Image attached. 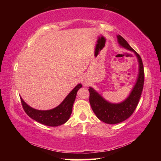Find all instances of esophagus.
I'll return each mask as SVG.
<instances>
[{"instance_id": "esophagus-1", "label": "esophagus", "mask_w": 161, "mask_h": 161, "mask_svg": "<svg viewBox=\"0 0 161 161\" xmlns=\"http://www.w3.org/2000/svg\"><path fill=\"white\" fill-rule=\"evenodd\" d=\"M82 84H83L84 86H86L87 84H88V83L86 82V81H84V80L82 81Z\"/></svg>"}]
</instances>
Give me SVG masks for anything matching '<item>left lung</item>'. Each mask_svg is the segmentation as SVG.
I'll return each instance as SVG.
<instances>
[{
  "label": "left lung",
  "mask_w": 161,
  "mask_h": 161,
  "mask_svg": "<svg viewBox=\"0 0 161 161\" xmlns=\"http://www.w3.org/2000/svg\"><path fill=\"white\" fill-rule=\"evenodd\" d=\"M117 41L120 47L133 52L138 63V73L134 85L126 99L119 103H111L106 100L99 92L89 86V103L95 115L100 121L108 124H116L125 121L131 116L139 102L144 82L143 65L141 57L130 47L121 35H117Z\"/></svg>",
  "instance_id": "obj_1"
}]
</instances>
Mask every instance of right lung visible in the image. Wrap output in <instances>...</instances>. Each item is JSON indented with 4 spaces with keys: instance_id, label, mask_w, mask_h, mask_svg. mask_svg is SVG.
<instances>
[{
    "instance_id": "right-lung-1",
    "label": "right lung",
    "mask_w": 161,
    "mask_h": 161,
    "mask_svg": "<svg viewBox=\"0 0 161 161\" xmlns=\"http://www.w3.org/2000/svg\"><path fill=\"white\" fill-rule=\"evenodd\" d=\"M81 84H78L64 98L61 103L49 110H38L30 107L20 97L22 105L25 113L35 121L48 126H58L69 120L72 112V107Z\"/></svg>"
}]
</instances>
